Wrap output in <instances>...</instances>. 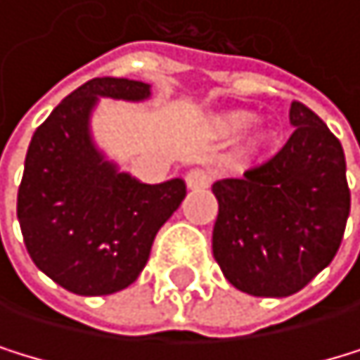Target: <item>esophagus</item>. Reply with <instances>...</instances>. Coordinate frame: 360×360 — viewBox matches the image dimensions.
Listing matches in <instances>:
<instances>
[{"label":"esophagus","instance_id":"34e87169","mask_svg":"<svg viewBox=\"0 0 360 360\" xmlns=\"http://www.w3.org/2000/svg\"><path fill=\"white\" fill-rule=\"evenodd\" d=\"M210 181H212V174L207 170H203V168H192L186 174V184H188L190 190H203V188L210 186Z\"/></svg>","mask_w":360,"mask_h":360}]
</instances>
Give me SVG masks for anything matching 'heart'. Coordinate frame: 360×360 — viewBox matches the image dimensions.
<instances>
[{
  "mask_svg": "<svg viewBox=\"0 0 360 360\" xmlns=\"http://www.w3.org/2000/svg\"><path fill=\"white\" fill-rule=\"evenodd\" d=\"M255 121L257 115L252 110H228L210 119V130L217 136H221V139H230V136H236L243 130H248ZM265 139H268V132L263 128L250 132V136L245 139V153H255L261 143H265Z\"/></svg>",
  "mask_w": 360,
  "mask_h": 360,
  "instance_id": "b5f03b06",
  "label": "heart"
}]
</instances>
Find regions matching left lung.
Returning <instances> with one entry per match:
<instances>
[{
    "instance_id": "1",
    "label": "left lung",
    "mask_w": 360,
    "mask_h": 360,
    "mask_svg": "<svg viewBox=\"0 0 360 360\" xmlns=\"http://www.w3.org/2000/svg\"><path fill=\"white\" fill-rule=\"evenodd\" d=\"M297 128L263 165L219 179L212 255L228 281L252 297H290L332 263L349 217L343 146L303 103Z\"/></svg>"
}]
</instances>
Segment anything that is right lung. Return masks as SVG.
Wrapping results in <instances>:
<instances>
[{
	"label": "right lung",
	"mask_w": 360,
	"mask_h": 360,
	"mask_svg": "<svg viewBox=\"0 0 360 360\" xmlns=\"http://www.w3.org/2000/svg\"><path fill=\"white\" fill-rule=\"evenodd\" d=\"M150 84L97 77L34 130L17 192V219L34 265L82 297L128 288L146 268L159 228L186 197L184 179L143 184L92 139L99 99L139 103Z\"/></svg>",
	"instance_id": "1"
}]
</instances>
